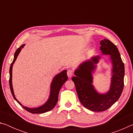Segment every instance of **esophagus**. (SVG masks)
Here are the masks:
<instances>
[{"label": "esophagus", "mask_w": 133, "mask_h": 133, "mask_svg": "<svg viewBox=\"0 0 133 133\" xmlns=\"http://www.w3.org/2000/svg\"><path fill=\"white\" fill-rule=\"evenodd\" d=\"M67 76H68L69 77H71L74 75L73 71H72L71 70H68L67 72Z\"/></svg>", "instance_id": "34e87169"}]
</instances>
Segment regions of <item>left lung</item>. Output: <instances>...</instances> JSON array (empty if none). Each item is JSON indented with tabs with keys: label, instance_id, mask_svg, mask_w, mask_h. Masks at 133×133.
Instances as JSON below:
<instances>
[{
	"label": "left lung",
	"instance_id": "obj_1",
	"mask_svg": "<svg viewBox=\"0 0 133 133\" xmlns=\"http://www.w3.org/2000/svg\"><path fill=\"white\" fill-rule=\"evenodd\" d=\"M100 45V50L104 55L110 56L112 64L109 91L105 94H100L93 85L92 72L100 59L98 56L82 63L75 71L76 76L71 78L80 102L84 107L93 111H103L109 109L120 98L124 87V65L117 48L107 39L102 40Z\"/></svg>",
	"mask_w": 133,
	"mask_h": 133
}]
</instances>
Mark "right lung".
<instances>
[{
    "label": "right lung",
    "instance_id": "add662e5",
    "mask_svg": "<svg viewBox=\"0 0 133 133\" xmlns=\"http://www.w3.org/2000/svg\"><path fill=\"white\" fill-rule=\"evenodd\" d=\"M24 44L22 45L21 47H19L18 48L16 51H15V56H14V59H13L12 64L10 65V70H9V74H10V77H9V85H10V89L11 93H12V96L13 98L15 99V100L19 103V104L22 105V107L24 109H25L26 111H29V112L33 114H41L43 113V112H46L47 111H50V110H52L54 107H55L56 104H57V101H58V93L60 89L62 88V85H63L64 83L66 82L68 79L67 76V70H63L62 71L61 73L56 75L55 77H54L52 82L51 83V86H50V96L48 100L47 101V102L44 104L42 106L37 108H29L25 106L22 105L21 103L18 101L16 98L14 92H13V86H12V67L13 63H14L15 60H16L17 56L19 55L20 51H21L22 49L23 48Z\"/></svg>",
    "mask_w": 133,
    "mask_h": 133
}]
</instances>
